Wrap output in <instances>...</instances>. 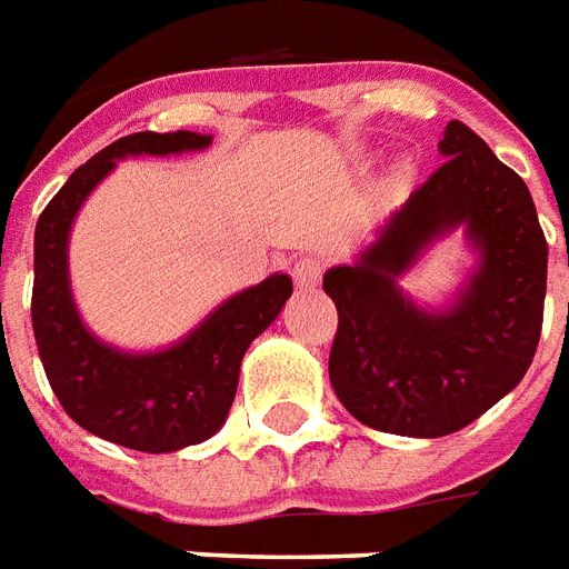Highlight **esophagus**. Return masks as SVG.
Listing matches in <instances>:
<instances>
[{"label":"esophagus","mask_w":569,"mask_h":569,"mask_svg":"<svg viewBox=\"0 0 569 569\" xmlns=\"http://www.w3.org/2000/svg\"><path fill=\"white\" fill-rule=\"evenodd\" d=\"M322 277V261L317 256H301L292 261V280L298 289H313Z\"/></svg>","instance_id":"1"}]
</instances>
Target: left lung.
<instances>
[{
	"label": "left lung",
	"mask_w": 569,
	"mask_h": 569,
	"mask_svg": "<svg viewBox=\"0 0 569 569\" xmlns=\"http://www.w3.org/2000/svg\"><path fill=\"white\" fill-rule=\"evenodd\" d=\"M436 173L383 224L357 264L322 277L338 308L329 381L371 429L436 439L469 427L509 393L537 353L549 243L525 179L463 121L439 142ZM466 223L482 264L445 315L395 286L429 239Z\"/></svg>",
	"instance_id": "1"
}]
</instances>
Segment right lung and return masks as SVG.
Wrapping results in <instances>:
<instances>
[{
	"label": "right lung",
	"mask_w": 569,
	"mask_h": 569,
	"mask_svg": "<svg viewBox=\"0 0 569 569\" xmlns=\"http://www.w3.org/2000/svg\"><path fill=\"white\" fill-rule=\"evenodd\" d=\"M212 137L191 130L130 133L81 163L36 224L32 335L44 375L60 406L79 427L106 441L146 453L179 451L210 439L234 402L240 359L292 296V280L273 273L264 283L228 298L161 353H121L81 326L67 273L69 224L81 200L124 154H176L207 149Z\"/></svg>",
	"instance_id": "obj_1"
}]
</instances>
